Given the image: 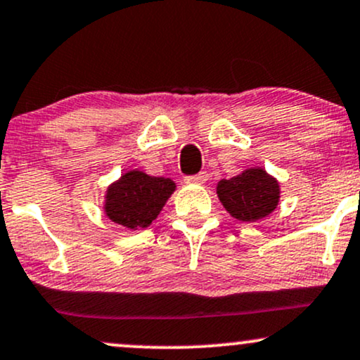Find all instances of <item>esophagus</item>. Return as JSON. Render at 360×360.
<instances>
[{
    "instance_id": "esophagus-1",
    "label": "esophagus",
    "mask_w": 360,
    "mask_h": 360,
    "mask_svg": "<svg viewBox=\"0 0 360 360\" xmlns=\"http://www.w3.org/2000/svg\"><path fill=\"white\" fill-rule=\"evenodd\" d=\"M207 172H199V174H196V176H189V177H186L184 179V183H188V184H205L206 181H207Z\"/></svg>"
}]
</instances>
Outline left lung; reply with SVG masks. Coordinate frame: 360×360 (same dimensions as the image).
<instances>
[{"label":"left lung","mask_w":360,"mask_h":360,"mask_svg":"<svg viewBox=\"0 0 360 360\" xmlns=\"http://www.w3.org/2000/svg\"><path fill=\"white\" fill-rule=\"evenodd\" d=\"M216 194L233 218L253 223L276 210L280 184L263 167H250L231 179L219 181Z\"/></svg>","instance_id":"obj_1"}]
</instances>
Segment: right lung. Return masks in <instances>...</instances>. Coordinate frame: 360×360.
Masks as SVG:
<instances>
[{"mask_svg": "<svg viewBox=\"0 0 360 360\" xmlns=\"http://www.w3.org/2000/svg\"><path fill=\"white\" fill-rule=\"evenodd\" d=\"M174 191L176 183L169 177L149 176L132 169L107 188L103 213L119 226L136 231L158 218Z\"/></svg>", "mask_w": 360, "mask_h": 360, "instance_id": "obj_1", "label": "right lung"}]
</instances>
